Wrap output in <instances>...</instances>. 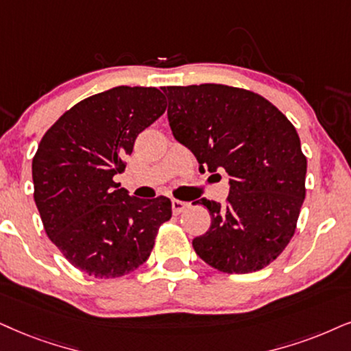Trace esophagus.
I'll list each match as a JSON object with an SVG mask.
<instances>
[{
	"instance_id": "34e87169",
	"label": "esophagus",
	"mask_w": 351,
	"mask_h": 351,
	"mask_svg": "<svg viewBox=\"0 0 351 351\" xmlns=\"http://www.w3.org/2000/svg\"><path fill=\"white\" fill-rule=\"evenodd\" d=\"M189 207L188 202H183V201H178V199H173L171 201V208H173V214H181V212L186 210V208Z\"/></svg>"
}]
</instances>
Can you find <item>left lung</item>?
Masks as SVG:
<instances>
[{
	"instance_id": "8db88e82",
	"label": "left lung",
	"mask_w": 351,
	"mask_h": 351,
	"mask_svg": "<svg viewBox=\"0 0 351 351\" xmlns=\"http://www.w3.org/2000/svg\"><path fill=\"white\" fill-rule=\"evenodd\" d=\"M168 123L199 170H225L227 206L199 199L210 228L193 239L204 263L250 274L277 259L295 234L306 196V157L298 132L277 106L245 88L201 84L163 87Z\"/></svg>"
}]
</instances>
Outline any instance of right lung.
I'll use <instances>...</instances> for the list:
<instances>
[{"label": "right lung", "mask_w": 351, "mask_h": 351, "mask_svg": "<svg viewBox=\"0 0 351 351\" xmlns=\"http://www.w3.org/2000/svg\"><path fill=\"white\" fill-rule=\"evenodd\" d=\"M167 110L155 87L119 86L69 108L40 141L34 199L53 245L95 278L132 272L149 259L171 201L131 197L114 183L139 132Z\"/></svg>", "instance_id": "obj_1"}]
</instances>
